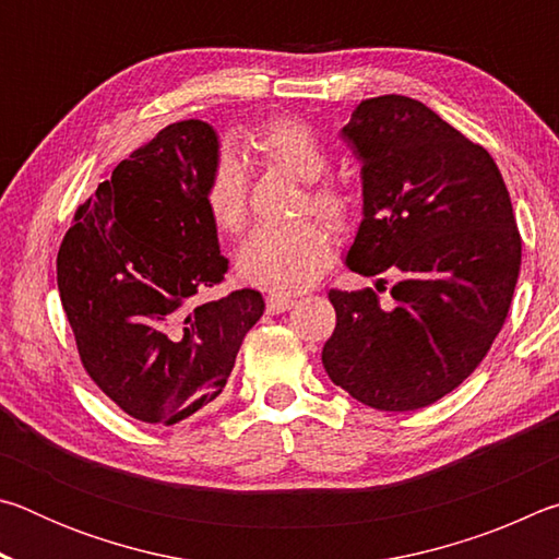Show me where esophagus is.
Segmentation results:
<instances>
[{
	"label": "esophagus",
	"instance_id": "obj_1",
	"mask_svg": "<svg viewBox=\"0 0 559 559\" xmlns=\"http://www.w3.org/2000/svg\"><path fill=\"white\" fill-rule=\"evenodd\" d=\"M266 308H269V313H286V310L293 308V298L281 296V293H271V296L266 298Z\"/></svg>",
	"mask_w": 559,
	"mask_h": 559
}]
</instances>
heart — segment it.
Instances as JSON below:
<instances>
[{"label":"heart","mask_w":559,"mask_h":559,"mask_svg":"<svg viewBox=\"0 0 559 559\" xmlns=\"http://www.w3.org/2000/svg\"><path fill=\"white\" fill-rule=\"evenodd\" d=\"M257 153L273 165L290 169L306 182L298 214L316 212L330 224L343 226L355 212V194L347 187L323 179L328 155L313 130L296 120L261 122L246 135ZM204 204L214 226L224 234H239L249 219V179L239 159L222 155L204 187ZM333 261V236L316 219L259 226L243 241L236 271L251 286L273 293H298L313 286Z\"/></svg>","instance_id":"heart-1"}]
</instances>
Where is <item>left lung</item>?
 Returning <instances> with one entry per match:
<instances>
[{
	"instance_id": "obj_1",
	"label": "left lung",
	"mask_w": 559,
	"mask_h": 559,
	"mask_svg": "<svg viewBox=\"0 0 559 559\" xmlns=\"http://www.w3.org/2000/svg\"><path fill=\"white\" fill-rule=\"evenodd\" d=\"M343 138L365 194L347 266L396 283L390 302L330 288L337 325L323 367L372 409H421L484 362L506 323L523 251L513 204L488 150L414 98L362 100Z\"/></svg>"
}]
</instances>
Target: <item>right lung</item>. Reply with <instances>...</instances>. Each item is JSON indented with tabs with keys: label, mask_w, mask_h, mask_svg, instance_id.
Listing matches in <instances>:
<instances>
[{
	"label": "right lung",
	"mask_w": 559,
	"mask_h": 559,
	"mask_svg": "<svg viewBox=\"0 0 559 559\" xmlns=\"http://www.w3.org/2000/svg\"><path fill=\"white\" fill-rule=\"evenodd\" d=\"M216 159L206 122L163 128L79 204L56 257L83 370L145 424L173 427L212 404L266 310L251 288L197 300L229 271L204 204Z\"/></svg>",
	"instance_id": "add662e5"
}]
</instances>
